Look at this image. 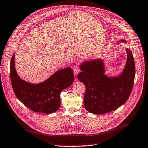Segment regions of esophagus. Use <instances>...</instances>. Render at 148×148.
<instances>
[{
    "mask_svg": "<svg viewBox=\"0 0 148 148\" xmlns=\"http://www.w3.org/2000/svg\"><path fill=\"white\" fill-rule=\"evenodd\" d=\"M73 70H74V74H78V73L79 72L80 69H79V68L78 66H75V67H74Z\"/></svg>",
    "mask_w": 148,
    "mask_h": 148,
    "instance_id": "1",
    "label": "esophagus"
}]
</instances>
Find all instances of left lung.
I'll return each mask as SVG.
<instances>
[{"label":"left lung","mask_w":148,"mask_h":148,"mask_svg":"<svg viewBox=\"0 0 148 148\" xmlns=\"http://www.w3.org/2000/svg\"><path fill=\"white\" fill-rule=\"evenodd\" d=\"M120 42L126 43L125 40ZM127 60L123 70L118 76L105 75L104 61L101 58L81 62L78 79L86 86L84 107L96 115L115 111L128 100L134 86L135 66L132 53L126 49Z\"/></svg>","instance_id":"left-lung-1"}]
</instances>
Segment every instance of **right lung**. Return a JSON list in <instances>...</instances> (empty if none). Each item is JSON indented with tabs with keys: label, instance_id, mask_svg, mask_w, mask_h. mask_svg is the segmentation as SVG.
Returning <instances> with one entry per match:
<instances>
[{
	"label": "right lung",
	"instance_id": "1",
	"mask_svg": "<svg viewBox=\"0 0 148 148\" xmlns=\"http://www.w3.org/2000/svg\"><path fill=\"white\" fill-rule=\"evenodd\" d=\"M15 53L10 60V77L14 92L26 107L36 112L52 114L60 107V93L74 81L73 69L67 67L55 72L43 82L33 84L18 75L14 64Z\"/></svg>",
	"mask_w": 148,
	"mask_h": 148
}]
</instances>
